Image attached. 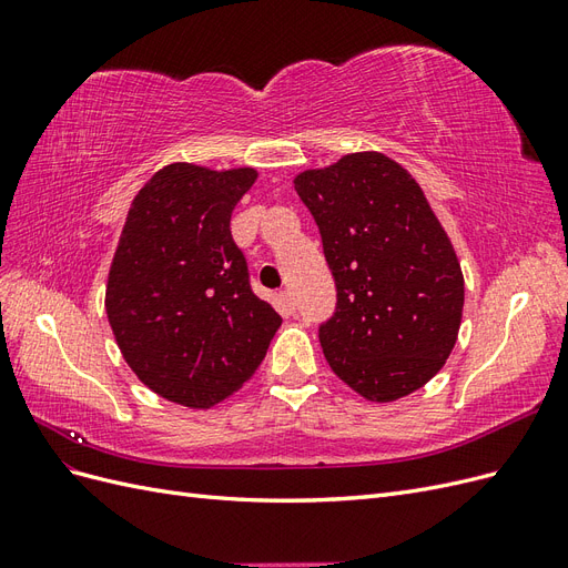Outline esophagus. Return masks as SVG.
<instances>
[{
    "instance_id": "obj_1",
    "label": "esophagus",
    "mask_w": 568,
    "mask_h": 568,
    "mask_svg": "<svg viewBox=\"0 0 568 568\" xmlns=\"http://www.w3.org/2000/svg\"><path fill=\"white\" fill-rule=\"evenodd\" d=\"M277 305H280V311L286 315H294V311H296V301H294V296H291V291H280Z\"/></svg>"
}]
</instances>
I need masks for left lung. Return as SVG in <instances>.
Here are the masks:
<instances>
[{
    "mask_svg": "<svg viewBox=\"0 0 568 568\" xmlns=\"http://www.w3.org/2000/svg\"><path fill=\"white\" fill-rule=\"evenodd\" d=\"M336 282L320 324L326 363L372 403L432 382L453 353L464 277L422 186L384 153H348L296 180Z\"/></svg>",
    "mask_w": 568,
    "mask_h": 568,
    "instance_id": "1",
    "label": "left lung"
}]
</instances>
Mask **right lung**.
Here are the masks:
<instances>
[{"label":"right lung","mask_w":568,"mask_h":568,"mask_svg":"<svg viewBox=\"0 0 568 568\" xmlns=\"http://www.w3.org/2000/svg\"><path fill=\"white\" fill-rule=\"evenodd\" d=\"M253 168L159 170L134 196L113 255L106 315L125 363L161 398L205 409L261 367L282 317L251 288L234 205Z\"/></svg>","instance_id":"right-lung-1"}]
</instances>
